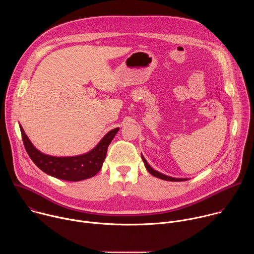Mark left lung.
Returning <instances> with one entry per match:
<instances>
[{
	"instance_id": "obj_1",
	"label": "left lung",
	"mask_w": 254,
	"mask_h": 254,
	"mask_svg": "<svg viewBox=\"0 0 254 254\" xmlns=\"http://www.w3.org/2000/svg\"><path fill=\"white\" fill-rule=\"evenodd\" d=\"M141 159H142V161H143V163H144V166H146L147 170L149 171V173H150V174H152L153 176L157 177V178H160V179H162V180H166V181H174V182H181V181H187V180H188V179H176V178H172V177L166 176V175H164V174H161V173H159L158 171L154 170V169H153V168L148 164V162L146 161V159L143 158V156H142V155H141Z\"/></svg>"
}]
</instances>
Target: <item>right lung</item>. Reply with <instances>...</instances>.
<instances>
[{
  "label": "right lung",
  "instance_id": "obj_1",
  "mask_svg": "<svg viewBox=\"0 0 254 254\" xmlns=\"http://www.w3.org/2000/svg\"><path fill=\"white\" fill-rule=\"evenodd\" d=\"M20 129L24 147L36 166L54 178L77 182L91 178L100 171L107 148L120 128L117 127L108 131L90 152L75 157H52L44 155L33 146L21 126Z\"/></svg>",
  "mask_w": 254,
  "mask_h": 254
}]
</instances>
